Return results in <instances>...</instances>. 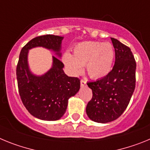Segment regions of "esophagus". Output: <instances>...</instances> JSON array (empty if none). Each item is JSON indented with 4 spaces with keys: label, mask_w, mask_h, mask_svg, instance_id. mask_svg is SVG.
I'll return each mask as SVG.
<instances>
[{
    "label": "esophagus",
    "mask_w": 150,
    "mask_h": 150,
    "mask_svg": "<svg viewBox=\"0 0 150 150\" xmlns=\"http://www.w3.org/2000/svg\"><path fill=\"white\" fill-rule=\"evenodd\" d=\"M80 84H81V86H84L86 85V81L84 80V79H81L80 80Z\"/></svg>",
    "instance_id": "esophagus-1"
}]
</instances>
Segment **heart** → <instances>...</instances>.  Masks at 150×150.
<instances>
[{"instance_id":"b5f03b06","label":"heart","mask_w":150,"mask_h":150,"mask_svg":"<svg viewBox=\"0 0 150 150\" xmlns=\"http://www.w3.org/2000/svg\"><path fill=\"white\" fill-rule=\"evenodd\" d=\"M114 59L115 50L111 43L86 41L74 46L73 55L64 54L62 61L74 75L79 74L83 66L86 65L90 77L100 79L110 72Z\"/></svg>"}]
</instances>
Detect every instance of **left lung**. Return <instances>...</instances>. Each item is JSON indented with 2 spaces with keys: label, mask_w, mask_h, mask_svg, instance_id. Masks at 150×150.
Returning <instances> with one entry per match:
<instances>
[{
  "label": "left lung",
  "mask_w": 150,
  "mask_h": 150,
  "mask_svg": "<svg viewBox=\"0 0 150 150\" xmlns=\"http://www.w3.org/2000/svg\"><path fill=\"white\" fill-rule=\"evenodd\" d=\"M115 49V64L108 75L96 81L88 82L92 98L86 113L92 121L107 123L116 120L129 104L135 88L136 62L131 49L111 38Z\"/></svg>",
  "instance_id": "8db88e82"
}]
</instances>
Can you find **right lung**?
Wrapping results in <instances>:
<instances>
[{"label": "right lung", "instance_id": "1", "mask_svg": "<svg viewBox=\"0 0 150 150\" xmlns=\"http://www.w3.org/2000/svg\"><path fill=\"white\" fill-rule=\"evenodd\" d=\"M63 37L56 35L38 36L30 40L21 50L16 67V78L21 100L30 114L40 120L55 121L65 112L68 99L76 95L80 88V79L67 76L64 64L53 56V65L41 76L30 74L28 66V50L43 46L57 52L60 56Z\"/></svg>", "mask_w": 150, "mask_h": 150}]
</instances>
